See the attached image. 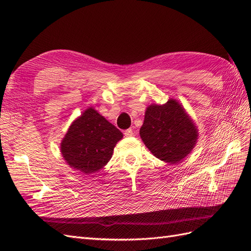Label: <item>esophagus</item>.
I'll return each mask as SVG.
<instances>
[{
    "label": "esophagus",
    "mask_w": 251,
    "mask_h": 251,
    "mask_svg": "<svg viewBox=\"0 0 251 251\" xmlns=\"http://www.w3.org/2000/svg\"><path fill=\"white\" fill-rule=\"evenodd\" d=\"M125 136H126V137H130V136H132L133 135V130L132 129H127V130H126L125 131Z\"/></svg>",
    "instance_id": "34e87169"
}]
</instances>
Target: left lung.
Here are the masks:
<instances>
[{"label":"left lung","instance_id":"left-lung-1","mask_svg":"<svg viewBox=\"0 0 251 251\" xmlns=\"http://www.w3.org/2000/svg\"><path fill=\"white\" fill-rule=\"evenodd\" d=\"M139 134L152 154L172 164L183 160L198 137L197 129L176 100L147 108Z\"/></svg>","mask_w":251,"mask_h":251}]
</instances>
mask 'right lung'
<instances>
[{
    "instance_id": "add662e5",
    "label": "right lung",
    "mask_w": 251,
    "mask_h": 251,
    "mask_svg": "<svg viewBox=\"0 0 251 251\" xmlns=\"http://www.w3.org/2000/svg\"><path fill=\"white\" fill-rule=\"evenodd\" d=\"M122 133L94 108H88L73 121L60 146L71 167L93 174L105 166Z\"/></svg>"
}]
</instances>
